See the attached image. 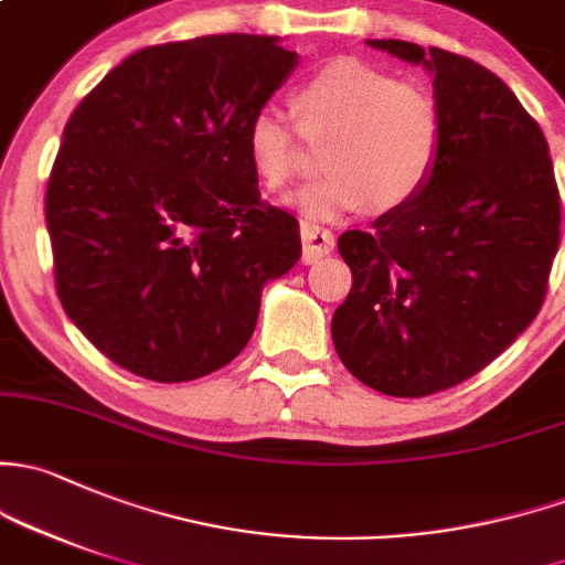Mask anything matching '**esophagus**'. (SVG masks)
<instances>
[{"instance_id": "obj_1", "label": "esophagus", "mask_w": 565, "mask_h": 565, "mask_svg": "<svg viewBox=\"0 0 565 565\" xmlns=\"http://www.w3.org/2000/svg\"><path fill=\"white\" fill-rule=\"evenodd\" d=\"M300 241H302V263L306 265L328 257L332 246H335V237H332L330 230L319 227V224H308V222L300 227Z\"/></svg>"}]
</instances>
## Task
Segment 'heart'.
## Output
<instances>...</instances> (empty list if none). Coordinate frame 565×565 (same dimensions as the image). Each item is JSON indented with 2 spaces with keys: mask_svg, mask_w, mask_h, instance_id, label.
Here are the masks:
<instances>
[{
  "mask_svg": "<svg viewBox=\"0 0 565 565\" xmlns=\"http://www.w3.org/2000/svg\"><path fill=\"white\" fill-rule=\"evenodd\" d=\"M300 132L330 138L322 153L328 175L306 186L292 205L311 222H332L371 207L408 205L430 181L441 157L444 116L430 88L397 83L354 58L311 75L295 94ZM246 151L270 192H284L298 170V127L276 108L248 121Z\"/></svg>",
  "mask_w": 565,
  "mask_h": 565,
  "instance_id": "heart-1",
  "label": "heart"
}]
</instances>
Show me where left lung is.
I'll return each mask as SVG.
<instances>
[{"label": "left lung", "mask_w": 565, "mask_h": 565, "mask_svg": "<svg viewBox=\"0 0 565 565\" xmlns=\"http://www.w3.org/2000/svg\"><path fill=\"white\" fill-rule=\"evenodd\" d=\"M365 43L433 75L444 142L412 203L338 237L352 289L330 330L362 384L423 397L482 371L536 319L561 198L542 129L495 73L441 47Z\"/></svg>", "instance_id": "8db88e82"}]
</instances>
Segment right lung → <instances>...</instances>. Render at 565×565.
Instances as JSON below:
<instances>
[{"label": "right lung", "mask_w": 565, "mask_h": 565, "mask_svg": "<svg viewBox=\"0 0 565 565\" xmlns=\"http://www.w3.org/2000/svg\"><path fill=\"white\" fill-rule=\"evenodd\" d=\"M298 64L259 34L151 45L70 116L45 194L56 292L116 365L164 384L218 371L300 259L298 218L263 203L246 151Z\"/></svg>", "instance_id": "1"}]
</instances>
